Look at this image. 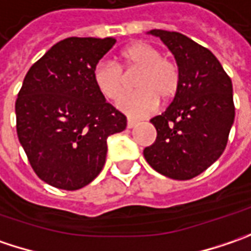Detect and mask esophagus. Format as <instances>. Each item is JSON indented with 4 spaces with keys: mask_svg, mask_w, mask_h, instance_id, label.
<instances>
[{
    "mask_svg": "<svg viewBox=\"0 0 251 251\" xmlns=\"http://www.w3.org/2000/svg\"><path fill=\"white\" fill-rule=\"evenodd\" d=\"M137 124H139V122H137V121H135V119H127V127H129V129L135 127Z\"/></svg>",
    "mask_w": 251,
    "mask_h": 251,
    "instance_id": "34e87169",
    "label": "esophagus"
}]
</instances>
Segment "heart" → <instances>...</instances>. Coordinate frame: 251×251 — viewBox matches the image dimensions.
Segmentation results:
<instances>
[{"mask_svg":"<svg viewBox=\"0 0 251 251\" xmlns=\"http://www.w3.org/2000/svg\"><path fill=\"white\" fill-rule=\"evenodd\" d=\"M139 70L135 88L118 101V108L125 114L142 118L156 109L158 100L171 101L180 87V69L177 63L161 56L160 50L146 42H135L119 51L116 63L101 60L93 70V81L106 100L115 101L125 93V74Z\"/></svg>","mask_w":251,"mask_h":251,"instance_id":"1","label":"heart"}]
</instances>
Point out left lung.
<instances>
[{"mask_svg": "<svg viewBox=\"0 0 251 251\" xmlns=\"http://www.w3.org/2000/svg\"><path fill=\"white\" fill-rule=\"evenodd\" d=\"M180 69L173 102L150 122L156 142L143 150L146 161L173 180H191L224 153L234 121L232 80L211 50L178 32L153 29Z\"/></svg>", "mask_w": 251, "mask_h": 251, "instance_id": "8db88e82", "label": "left lung"}]
</instances>
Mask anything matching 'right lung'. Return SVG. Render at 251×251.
<instances>
[{
  "mask_svg": "<svg viewBox=\"0 0 251 251\" xmlns=\"http://www.w3.org/2000/svg\"><path fill=\"white\" fill-rule=\"evenodd\" d=\"M114 38H67L26 73L15 102L17 133L40 180L60 190L88 185L101 173L106 139L126 127V116L98 93L95 64Z\"/></svg>",
  "mask_w": 251,
  "mask_h": 251,
  "instance_id": "add662e5",
  "label": "right lung"
}]
</instances>
